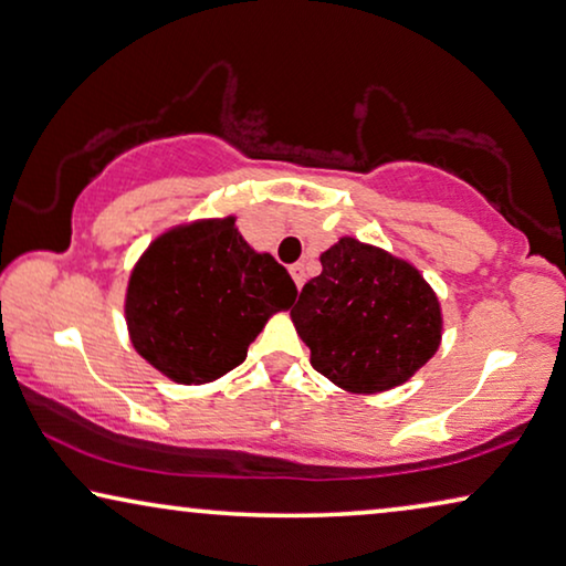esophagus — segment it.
<instances>
[{"mask_svg":"<svg viewBox=\"0 0 566 566\" xmlns=\"http://www.w3.org/2000/svg\"><path fill=\"white\" fill-rule=\"evenodd\" d=\"M291 277H293V283H296V289L301 291L303 289V281H306V273H303V265L301 263L291 265Z\"/></svg>","mask_w":566,"mask_h":566,"instance_id":"34e87169","label":"esophagus"}]
</instances>
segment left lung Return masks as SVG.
<instances>
[{
	"mask_svg": "<svg viewBox=\"0 0 566 566\" xmlns=\"http://www.w3.org/2000/svg\"><path fill=\"white\" fill-rule=\"evenodd\" d=\"M291 316L314 370L349 392L396 388L441 342L437 293L419 270L352 237L324 252Z\"/></svg>",
	"mask_w": 566,
	"mask_h": 566,
	"instance_id": "obj_1",
	"label": "left lung"
}]
</instances>
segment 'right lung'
Segmentation results:
<instances>
[{
  "label": "right lung",
  "mask_w": 566,
  "mask_h": 566,
  "mask_svg": "<svg viewBox=\"0 0 566 566\" xmlns=\"http://www.w3.org/2000/svg\"><path fill=\"white\" fill-rule=\"evenodd\" d=\"M296 293L289 270L252 250L234 217L186 224L158 237L129 275V339L170 380L211 382L244 363Z\"/></svg>",
  "instance_id": "right-lung-1"
}]
</instances>
